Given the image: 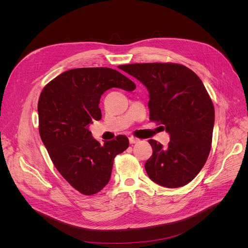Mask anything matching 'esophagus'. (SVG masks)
<instances>
[{"instance_id":"esophagus-1","label":"esophagus","mask_w":248,"mask_h":248,"mask_svg":"<svg viewBox=\"0 0 248 248\" xmlns=\"http://www.w3.org/2000/svg\"><path fill=\"white\" fill-rule=\"evenodd\" d=\"M128 140H129V142H131V144H137V142L140 141V139L135 138V137H129Z\"/></svg>"}]
</instances>
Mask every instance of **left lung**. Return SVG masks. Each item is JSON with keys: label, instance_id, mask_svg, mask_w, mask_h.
<instances>
[{"label": "left lung", "instance_id": "left-lung-1", "mask_svg": "<svg viewBox=\"0 0 248 248\" xmlns=\"http://www.w3.org/2000/svg\"><path fill=\"white\" fill-rule=\"evenodd\" d=\"M120 68L148 88L150 121L170 134L168 147L149 140L153 155L145 169L150 179L167 188L188 184L204 167L212 144L215 111L202 80L178 63H135Z\"/></svg>", "mask_w": 248, "mask_h": 248}]
</instances>
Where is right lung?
<instances>
[{"mask_svg": "<svg viewBox=\"0 0 248 248\" xmlns=\"http://www.w3.org/2000/svg\"><path fill=\"white\" fill-rule=\"evenodd\" d=\"M112 87L133 91L136 84L111 68H75L47 83L38 101L39 134L51 161L61 176L86 196L106 187L115 155L129 145L123 135L101 144L88 129L93 120L101 119V94Z\"/></svg>", "mask_w": 248, "mask_h": 248, "instance_id": "add662e5", "label": "right lung"}]
</instances>
